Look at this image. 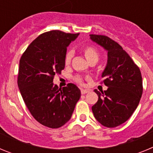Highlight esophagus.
<instances>
[{"instance_id":"obj_1","label":"esophagus","mask_w":153,"mask_h":153,"mask_svg":"<svg viewBox=\"0 0 153 153\" xmlns=\"http://www.w3.org/2000/svg\"><path fill=\"white\" fill-rule=\"evenodd\" d=\"M89 90H81V94H86V93H89Z\"/></svg>"}]
</instances>
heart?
I'll return each instance as SVG.
<instances>
[{
	"mask_svg": "<svg viewBox=\"0 0 153 153\" xmlns=\"http://www.w3.org/2000/svg\"><path fill=\"white\" fill-rule=\"evenodd\" d=\"M83 54H84L85 57L89 62L91 61V60H97V62L99 60V53L97 51V50L96 48H94L93 47H91V46H87V47H83ZM72 56H73V53L71 51H68V52L66 53V56H65V64H70V62H71V60H72ZM76 81L77 83L82 84L83 83V79L82 78L79 77H76Z\"/></svg>",
	"mask_w": 153,
	"mask_h": 153,
	"instance_id": "1",
	"label": "heart"
}]
</instances>
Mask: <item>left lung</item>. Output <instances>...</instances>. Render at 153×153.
<instances>
[{
	"label": "left lung",
	"mask_w": 153,
	"mask_h": 153,
	"mask_svg": "<svg viewBox=\"0 0 153 153\" xmlns=\"http://www.w3.org/2000/svg\"><path fill=\"white\" fill-rule=\"evenodd\" d=\"M90 39L107 51V63L102 74L104 91L94 90L98 101L92 106L94 117L108 128L117 127L129 120L143 94V79L137 65L123 47L104 35L90 34Z\"/></svg>",
	"instance_id": "obj_1"
}]
</instances>
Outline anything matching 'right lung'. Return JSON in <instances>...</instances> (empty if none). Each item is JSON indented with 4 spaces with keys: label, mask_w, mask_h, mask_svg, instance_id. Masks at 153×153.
Here are the masks:
<instances>
[{
    "label": "right lung",
    "mask_w": 153,
    "mask_h": 153,
    "mask_svg": "<svg viewBox=\"0 0 153 153\" xmlns=\"http://www.w3.org/2000/svg\"><path fill=\"white\" fill-rule=\"evenodd\" d=\"M79 33L51 30L37 36L20 60L17 84L33 118L52 129L70 120L80 90L73 83L63 89L53 83L55 74L65 67L67 47Z\"/></svg>",
    "instance_id": "1"
}]
</instances>
